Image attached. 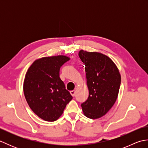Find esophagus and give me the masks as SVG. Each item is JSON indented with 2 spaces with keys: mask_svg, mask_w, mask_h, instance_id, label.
I'll return each mask as SVG.
<instances>
[{
  "mask_svg": "<svg viewBox=\"0 0 148 148\" xmlns=\"http://www.w3.org/2000/svg\"><path fill=\"white\" fill-rule=\"evenodd\" d=\"M70 93L71 94V95L72 97H74V96H75V94H76V91H75V90H72V91H71Z\"/></svg>",
  "mask_w": 148,
  "mask_h": 148,
  "instance_id": "1",
  "label": "esophagus"
}]
</instances>
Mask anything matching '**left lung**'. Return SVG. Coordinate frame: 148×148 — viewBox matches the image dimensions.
I'll return each instance as SVG.
<instances>
[{"instance_id": "left-lung-1", "label": "left lung", "mask_w": 148, "mask_h": 148, "mask_svg": "<svg viewBox=\"0 0 148 148\" xmlns=\"http://www.w3.org/2000/svg\"><path fill=\"white\" fill-rule=\"evenodd\" d=\"M79 56L85 65L89 96L81 104L84 114L90 119L101 118L116 101L121 84L118 69L108 56L81 50Z\"/></svg>"}]
</instances>
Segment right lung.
<instances>
[{
  "mask_svg": "<svg viewBox=\"0 0 148 148\" xmlns=\"http://www.w3.org/2000/svg\"><path fill=\"white\" fill-rule=\"evenodd\" d=\"M70 60L64 55L37 59L28 69L23 82L25 97L35 114L55 121L72 99L60 78V69Z\"/></svg>",
  "mask_w": 148,
  "mask_h": 148,
  "instance_id": "right-lung-1",
  "label": "right lung"
}]
</instances>
